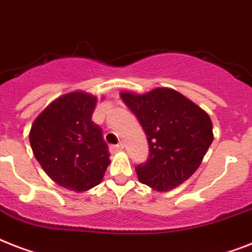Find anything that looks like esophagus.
Returning a JSON list of instances; mask_svg holds the SVG:
<instances>
[{
	"label": "esophagus",
	"mask_w": 252,
	"mask_h": 252,
	"mask_svg": "<svg viewBox=\"0 0 252 252\" xmlns=\"http://www.w3.org/2000/svg\"><path fill=\"white\" fill-rule=\"evenodd\" d=\"M124 149V144L123 142H120L119 145H112V146H110V151L111 153H115V151H120Z\"/></svg>",
	"instance_id": "obj_1"
}]
</instances>
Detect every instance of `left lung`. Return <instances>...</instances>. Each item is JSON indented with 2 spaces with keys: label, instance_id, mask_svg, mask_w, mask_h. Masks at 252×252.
Masks as SVG:
<instances>
[{
  "label": "left lung",
  "instance_id": "8db88e82",
  "mask_svg": "<svg viewBox=\"0 0 252 252\" xmlns=\"http://www.w3.org/2000/svg\"><path fill=\"white\" fill-rule=\"evenodd\" d=\"M140 120L149 142V158L136 167L138 180L168 191L189 179L214 141L210 116L179 92L158 88L142 95L122 93Z\"/></svg>",
  "mask_w": 252,
  "mask_h": 252
}]
</instances>
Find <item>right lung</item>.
<instances>
[{
	"label": "right lung",
	"mask_w": 252,
	"mask_h": 252,
	"mask_svg": "<svg viewBox=\"0 0 252 252\" xmlns=\"http://www.w3.org/2000/svg\"><path fill=\"white\" fill-rule=\"evenodd\" d=\"M97 98L73 92L52 102L32 124L30 141L41 167L77 193L101 183L110 164L103 132L92 120Z\"/></svg>",
	"instance_id": "1"
}]
</instances>
